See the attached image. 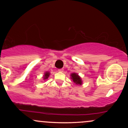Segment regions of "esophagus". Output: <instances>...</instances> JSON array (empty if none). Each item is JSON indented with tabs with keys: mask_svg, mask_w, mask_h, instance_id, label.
I'll return each instance as SVG.
<instances>
[{
	"mask_svg": "<svg viewBox=\"0 0 128 128\" xmlns=\"http://www.w3.org/2000/svg\"><path fill=\"white\" fill-rule=\"evenodd\" d=\"M58 72H64V70H63L62 68L58 69Z\"/></svg>",
	"mask_w": 128,
	"mask_h": 128,
	"instance_id": "obj_1",
	"label": "esophagus"
}]
</instances>
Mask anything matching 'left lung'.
<instances>
[{
    "label": "left lung",
    "instance_id": "8db88e82",
    "mask_svg": "<svg viewBox=\"0 0 128 128\" xmlns=\"http://www.w3.org/2000/svg\"><path fill=\"white\" fill-rule=\"evenodd\" d=\"M71 76V79L73 80V82L76 84V85H79V86H81L82 84V80L79 74L76 73H72L70 74Z\"/></svg>",
    "mask_w": 128,
    "mask_h": 128
}]
</instances>
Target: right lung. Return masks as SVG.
<instances>
[{"mask_svg":"<svg viewBox=\"0 0 128 128\" xmlns=\"http://www.w3.org/2000/svg\"><path fill=\"white\" fill-rule=\"evenodd\" d=\"M50 74V73L49 72L47 71L45 72V73H44V75L42 76V78H43V80H46V79H48V78L49 77V75Z\"/></svg>","mask_w":128,"mask_h":128,"instance_id":"right-lung-1","label":"right lung"}]
</instances>
